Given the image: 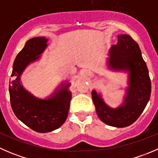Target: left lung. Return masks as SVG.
I'll return each mask as SVG.
<instances>
[{
	"mask_svg": "<svg viewBox=\"0 0 158 158\" xmlns=\"http://www.w3.org/2000/svg\"><path fill=\"white\" fill-rule=\"evenodd\" d=\"M109 66L114 70L129 73V87L125 101L120 107L111 109L101 95L92 92V101L98 118L110 126L124 128L132 125L143 112L151 93L148 69L136 41L130 36H118V43L109 51Z\"/></svg>",
	"mask_w": 158,
	"mask_h": 158,
	"instance_id": "8db88e82",
	"label": "left lung"
}]
</instances>
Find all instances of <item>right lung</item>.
<instances>
[{"label": "right lung", "instance_id": "add662e5", "mask_svg": "<svg viewBox=\"0 0 158 158\" xmlns=\"http://www.w3.org/2000/svg\"><path fill=\"white\" fill-rule=\"evenodd\" d=\"M44 36L29 40L17 54L13 65L10 82V105L18 119L27 126L40 133L59 128L66 121L69 112L72 94L67 88L70 84L60 87L51 98L39 99L25 90L20 85V76L28 64L39 59L47 47Z\"/></svg>", "mask_w": 158, "mask_h": 158}]
</instances>
